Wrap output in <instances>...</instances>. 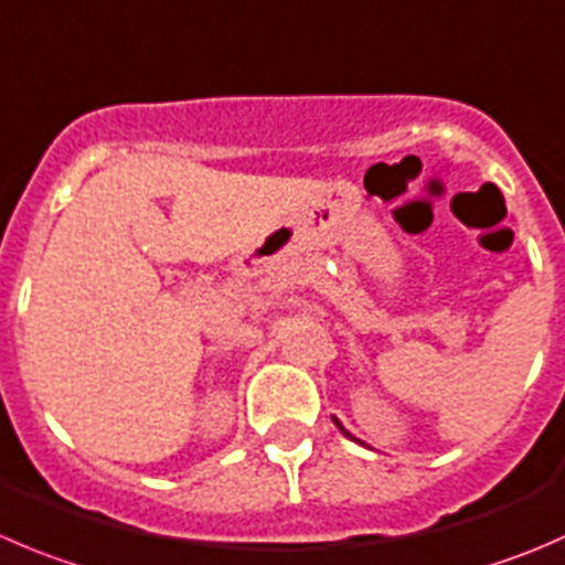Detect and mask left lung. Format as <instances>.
Masks as SVG:
<instances>
[{"mask_svg":"<svg viewBox=\"0 0 565 565\" xmlns=\"http://www.w3.org/2000/svg\"><path fill=\"white\" fill-rule=\"evenodd\" d=\"M333 422H337V428H339V430H342V434H344V436H350V434H348V430H344V428H342V425H339V419H333Z\"/></svg>","mask_w":565,"mask_h":565,"instance_id":"1","label":"left lung"}]
</instances>
